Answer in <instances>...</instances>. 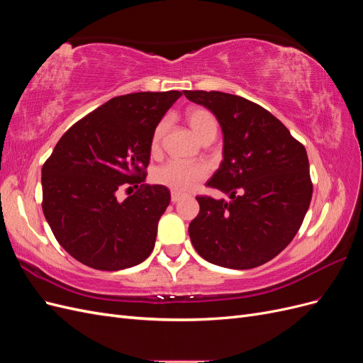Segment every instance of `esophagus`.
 <instances>
[{
    "mask_svg": "<svg viewBox=\"0 0 363 363\" xmlns=\"http://www.w3.org/2000/svg\"><path fill=\"white\" fill-rule=\"evenodd\" d=\"M183 196H184L183 194L174 192V191H172V192H171V201H172V203H179V201L183 199Z\"/></svg>",
    "mask_w": 363,
    "mask_h": 363,
    "instance_id": "esophagus-1",
    "label": "esophagus"
}]
</instances>
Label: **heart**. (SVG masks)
<instances>
[{
    "mask_svg": "<svg viewBox=\"0 0 363 363\" xmlns=\"http://www.w3.org/2000/svg\"><path fill=\"white\" fill-rule=\"evenodd\" d=\"M184 118L188 121V124L192 128L195 136L199 138L203 144H206V142H212L215 139L218 124L211 111H207L204 107H189L184 113ZM164 130H167V121L163 119L156 125L155 131H152V151H156L159 148ZM206 175L207 169L201 163H183L179 160H169L152 171L151 177L156 184L164 186V188H168L174 192H184L191 189L196 183L204 180Z\"/></svg>",
    "mask_w": 363,
    "mask_h": 363,
    "instance_id": "b5f03b06",
    "label": "heart"
}]
</instances>
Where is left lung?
Masks as SVG:
<instances>
[{
    "instance_id": "left-lung-1",
    "label": "left lung",
    "mask_w": 363,
    "mask_h": 363,
    "mask_svg": "<svg viewBox=\"0 0 363 363\" xmlns=\"http://www.w3.org/2000/svg\"><path fill=\"white\" fill-rule=\"evenodd\" d=\"M184 95L207 107L223 128L224 159L206 186L228 195L196 196L192 245L219 267H260L289 245L309 208L313 186L306 148L267 108L242 96L218 91Z\"/></svg>"
}]
</instances>
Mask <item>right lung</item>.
<instances>
[{
	"instance_id": "add662e5",
	"label": "right lung",
	"mask_w": 363,
	"mask_h": 363,
	"mask_svg": "<svg viewBox=\"0 0 363 363\" xmlns=\"http://www.w3.org/2000/svg\"><path fill=\"white\" fill-rule=\"evenodd\" d=\"M182 95L115 96L77 121L43 163V215L57 242L83 265L119 271L151 255L171 201L168 188L144 184L151 136ZM128 185L135 194L119 202L117 191Z\"/></svg>"
}]
</instances>
